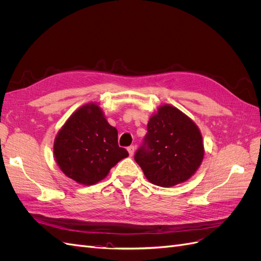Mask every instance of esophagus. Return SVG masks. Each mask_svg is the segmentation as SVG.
<instances>
[{
	"label": "esophagus",
	"instance_id": "1",
	"mask_svg": "<svg viewBox=\"0 0 261 261\" xmlns=\"http://www.w3.org/2000/svg\"><path fill=\"white\" fill-rule=\"evenodd\" d=\"M127 151H128V153H129L130 156L134 155V152H135V147H134V146H129V147L127 148Z\"/></svg>",
	"mask_w": 261,
	"mask_h": 261
}]
</instances>
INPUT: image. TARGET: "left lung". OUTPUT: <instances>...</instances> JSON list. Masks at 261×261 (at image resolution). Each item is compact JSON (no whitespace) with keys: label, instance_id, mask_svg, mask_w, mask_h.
Segmentation results:
<instances>
[{"label":"left lung","instance_id":"8db88e82","mask_svg":"<svg viewBox=\"0 0 261 261\" xmlns=\"http://www.w3.org/2000/svg\"><path fill=\"white\" fill-rule=\"evenodd\" d=\"M147 130L135 161L150 183L171 187L195 174L204 150L200 130L191 118L165 105L150 117Z\"/></svg>","mask_w":261,"mask_h":261}]
</instances>
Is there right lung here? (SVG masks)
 Instances as JSON below:
<instances>
[{"instance_id":"add662e5","label":"right lung","mask_w":261,"mask_h":261,"mask_svg":"<svg viewBox=\"0 0 261 261\" xmlns=\"http://www.w3.org/2000/svg\"><path fill=\"white\" fill-rule=\"evenodd\" d=\"M53 150L62 172L84 185L103 179L128 155L117 144V129L94 103L83 106L69 116L54 140Z\"/></svg>"}]
</instances>
